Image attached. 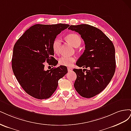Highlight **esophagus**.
Returning <instances> with one entry per match:
<instances>
[{"label": "esophagus", "instance_id": "obj_1", "mask_svg": "<svg viewBox=\"0 0 131 131\" xmlns=\"http://www.w3.org/2000/svg\"><path fill=\"white\" fill-rule=\"evenodd\" d=\"M72 70L73 69L71 68V67H68V68H67V70H68V72H71V71H72Z\"/></svg>", "mask_w": 131, "mask_h": 131}]
</instances>
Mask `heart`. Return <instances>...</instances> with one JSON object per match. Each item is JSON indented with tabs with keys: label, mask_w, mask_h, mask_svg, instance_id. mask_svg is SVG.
Returning <instances> with one entry per match:
<instances>
[{
	"label": "heart",
	"mask_w": 131,
	"mask_h": 131,
	"mask_svg": "<svg viewBox=\"0 0 131 131\" xmlns=\"http://www.w3.org/2000/svg\"><path fill=\"white\" fill-rule=\"evenodd\" d=\"M66 40L73 46L74 47H78L82 43V39L79 35L75 33H71L66 36ZM61 45V40L56 38L53 42L52 48L55 54L59 53L60 47ZM75 61V58L73 57L62 56L59 59V64L60 65L70 67Z\"/></svg>",
	"instance_id": "heart-1"
}]
</instances>
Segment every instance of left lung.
<instances>
[{"label":"left lung","instance_id":"left-lung-1","mask_svg":"<svg viewBox=\"0 0 131 131\" xmlns=\"http://www.w3.org/2000/svg\"><path fill=\"white\" fill-rule=\"evenodd\" d=\"M68 29L78 32L85 45L76 65L89 69H73L77 74L74 88L83 97H92L106 88L114 74V46L102 31L90 25H71Z\"/></svg>","mask_w":131,"mask_h":131}]
</instances>
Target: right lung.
I'll list each match as a JSON object with an SVG mask.
<instances>
[{"instance_id":"1","label":"right lung","mask_w":131,"mask_h":131,"mask_svg":"<svg viewBox=\"0 0 131 131\" xmlns=\"http://www.w3.org/2000/svg\"><path fill=\"white\" fill-rule=\"evenodd\" d=\"M69 24H37L29 28L14 45L12 69L18 83L28 94L47 99L56 90L58 81L67 73L66 66L45 70V64L56 66L53 42Z\"/></svg>"}]
</instances>
